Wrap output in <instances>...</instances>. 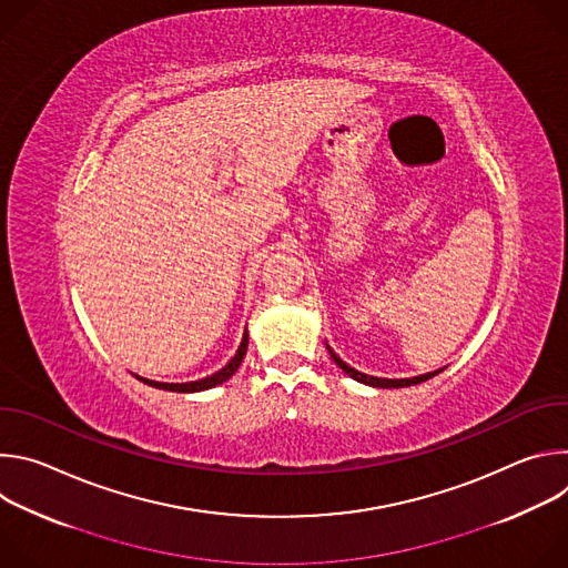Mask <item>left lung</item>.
Masks as SVG:
<instances>
[{
	"instance_id": "left-lung-1",
	"label": "left lung",
	"mask_w": 568,
	"mask_h": 568,
	"mask_svg": "<svg viewBox=\"0 0 568 568\" xmlns=\"http://www.w3.org/2000/svg\"><path fill=\"white\" fill-rule=\"evenodd\" d=\"M328 353H331V357L335 359V364L346 373V375H351L353 379H357V382H364V384H371V386H379V388H399V386H412V384H420V382H427L429 377H434L436 373H427V375H420V377H412V379H382V377H373V375H364V373H359V371H355V368H351L346 362H342L331 348H328Z\"/></svg>"
}]
</instances>
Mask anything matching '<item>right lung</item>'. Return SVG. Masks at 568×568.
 I'll list each match as a JSON object with an SVG mask.
<instances>
[{"label": "right lung", "instance_id": "add662e5", "mask_svg": "<svg viewBox=\"0 0 568 568\" xmlns=\"http://www.w3.org/2000/svg\"><path fill=\"white\" fill-rule=\"evenodd\" d=\"M247 344H250V337H247V333H245V337H242V344H240L237 353L233 355V359H231L222 371H217V373H213V375H209V377H204V379H197V382H186V384H166V382H152V379H143V377H139V379H141V382H145L148 386L164 388V390H178V393L206 390V388H213V386H217V384L226 382V379L237 371V366H240L242 357H245V353H247Z\"/></svg>", "mask_w": 568, "mask_h": 568}]
</instances>
